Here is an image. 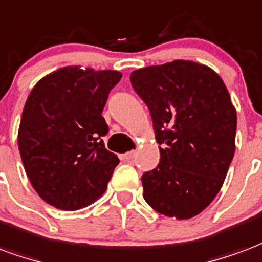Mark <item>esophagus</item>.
I'll list each match as a JSON object with an SVG mask.
<instances>
[{
  "label": "esophagus",
  "instance_id": "esophagus-1",
  "mask_svg": "<svg viewBox=\"0 0 262 262\" xmlns=\"http://www.w3.org/2000/svg\"><path fill=\"white\" fill-rule=\"evenodd\" d=\"M133 158H135V151H129V152L123 154V160L125 161H132Z\"/></svg>",
  "mask_w": 262,
  "mask_h": 262
}]
</instances>
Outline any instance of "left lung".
Returning a JSON list of instances; mask_svg holds the SVG:
<instances>
[{
    "mask_svg": "<svg viewBox=\"0 0 262 262\" xmlns=\"http://www.w3.org/2000/svg\"><path fill=\"white\" fill-rule=\"evenodd\" d=\"M132 86L150 110L160 164L141 176L152 210L190 220L224 185L234 154L237 115L224 80L193 61L133 71Z\"/></svg>",
    "mask_w": 262,
    "mask_h": 262,
    "instance_id": "8db88e82",
    "label": "left lung"
}]
</instances>
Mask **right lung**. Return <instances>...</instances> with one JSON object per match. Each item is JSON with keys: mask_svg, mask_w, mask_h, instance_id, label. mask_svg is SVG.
I'll return each instance as SVG.
<instances>
[{"mask_svg": "<svg viewBox=\"0 0 262 262\" xmlns=\"http://www.w3.org/2000/svg\"><path fill=\"white\" fill-rule=\"evenodd\" d=\"M122 73L59 68L29 94L17 146L33 189L58 210L76 211L105 191L119 158L105 148L101 115Z\"/></svg>", "mask_w": 262, "mask_h": 262, "instance_id": "1", "label": "right lung"}]
</instances>
